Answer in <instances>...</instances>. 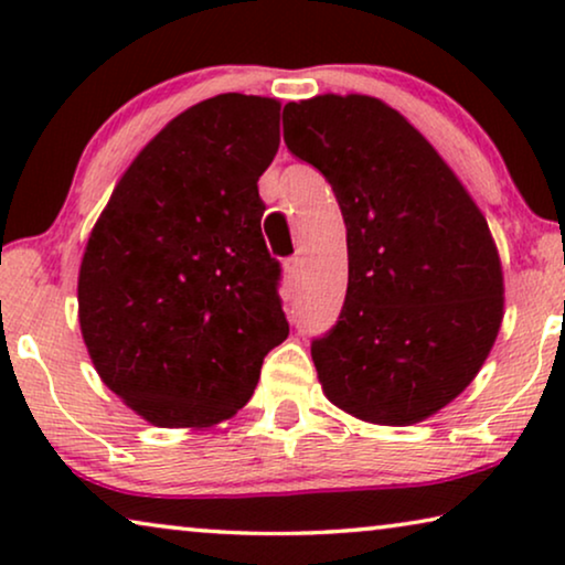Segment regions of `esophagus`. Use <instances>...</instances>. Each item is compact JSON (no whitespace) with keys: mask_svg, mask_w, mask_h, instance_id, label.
<instances>
[{"mask_svg":"<svg viewBox=\"0 0 565 565\" xmlns=\"http://www.w3.org/2000/svg\"><path fill=\"white\" fill-rule=\"evenodd\" d=\"M298 275H300V259L292 257V259L285 262V277H288L290 282H296Z\"/></svg>","mask_w":565,"mask_h":565,"instance_id":"34e87169","label":"esophagus"}]
</instances>
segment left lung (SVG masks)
I'll list each match as a JSON object with an SVG mask.
<instances>
[{"label":"left lung","instance_id":"obj_1","mask_svg":"<svg viewBox=\"0 0 565 565\" xmlns=\"http://www.w3.org/2000/svg\"><path fill=\"white\" fill-rule=\"evenodd\" d=\"M347 226L339 321L311 342L331 404L408 427L450 404L497 342L504 277L489 223L431 143L381 99L319 95L282 110Z\"/></svg>","mask_w":565,"mask_h":565}]
</instances>
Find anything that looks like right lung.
<instances>
[{
    "mask_svg": "<svg viewBox=\"0 0 565 565\" xmlns=\"http://www.w3.org/2000/svg\"><path fill=\"white\" fill-rule=\"evenodd\" d=\"M277 146V99H203L146 143L92 228L84 344L107 388L157 427L234 416L288 337L257 188Z\"/></svg>",
    "mask_w": 565,
    "mask_h": 565,
    "instance_id": "add662e5",
    "label": "right lung"
}]
</instances>
